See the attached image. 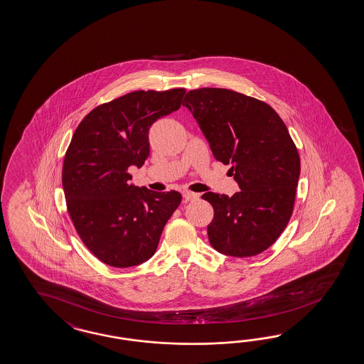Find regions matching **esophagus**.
I'll return each instance as SVG.
<instances>
[{
	"label": "esophagus",
	"mask_w": 364,
	"mask_h": 364,
	"mask_svg": "<svg viewBox=\"0 0 364 364\" xmlns=\"http://www.w3.org/2000/svg\"><path fill=\"white\" fill-rule=\"evenodd\" d=\"M183 197H184L186 203H188V201H195L200 197V195L195 193V192H191V191H186V192H183Z\"/></svg>",
	"instance_id": "obj_1"
}]
</instances>
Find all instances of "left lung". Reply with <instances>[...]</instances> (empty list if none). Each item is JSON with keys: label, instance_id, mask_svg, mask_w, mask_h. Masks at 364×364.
<instances>
[{"label": "left lung", "instance_id": "left-lung-1", "mask_svg": "<svg viewBox=\"0 0 364 364\" xmlns=\"http://www.w3.org/2000/svg\"><path fill=\"white\" fill-rule=\"evenodd\" d=\"M183 102L210 144L230 164L240 191L208 192L214 209L210 245L225 255L255 257L272 246L293 213L300 155L283 119L266 102L230 89L189 90Z\"/></svg>", "mask_w": 364, "mask_h": 364}]
</instances>
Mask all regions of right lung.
<instances>
[{
	"instance_id": "obj_1",
	"label": "right lung",
	"mask_w": 364,
	"mask_h": 364,
	"mask_svg": "<svg viewBox=\"0 0 364 364\" xmlns=\"http://www.w3.org/2000/svg\"><path fill=\"white\" fill-rule=\"evenodd\" d=\"M184 95V88L130 92L95 107L72 136L62 171L67 209L82 243L107 266L149 260L181 203L176 191L129 184V167H142L151 124L176 112Z\"/></svg>"
}]
</instances>
